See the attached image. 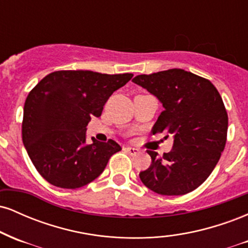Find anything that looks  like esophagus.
I'll return each instance as SVG.
<instances>
[{
	"label": "esophagus",
	"mask_w": 248,
	"mask_h": 248,
	"mask_svg": "<svg viewBox=\"0 0 248 248\" xmlns=\"http://www.w3.org/2000/svg\"><path fill=\"white\" fill-rule=\"evenodd\" d=\"M124 150H126L128 154H130V155H136V154L139 153V149H136V148L134 147H126Z\"/></svg>",
	"instance_id": "34e87169"
}]
</instances>
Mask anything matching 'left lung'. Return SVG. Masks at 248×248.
Listing matches in <instances>:
<instances>
[{
	"label": "left lung",
	"mask_w": 248,
	"mask_h": 248,
	"mask_svg": "<svg viewBox=\"0 0 248 248\" xmlns=\"http://www.w3.org/2000/svg\"><path fill=\"white\" fill-rule=\"evenodd\" d=\"M133 82L156 96L164 108L153 133L173 138L171 152L162 157L148 150L152 164L140 172L142 183L164 196L193 191L213 171L226 143L229 119L217 88L182 69L136 76Z\"/></svg>",
	"instance_id": "obj_1"
}]
</instances>
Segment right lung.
Returning <instances> with one entry per match:
<instances>
[{
  "mask_svg": "<svg viewBox=\"0 0 248 248\" xmlns=\"http://www.w3.org/2000/svg\"><path fill=\"white\" fill-rule=\"evenodd\" d=\"M132 77L57 71L32 88L24 104L22 139L43 178L62 189H78L101 175L121 147L113 140L104 143L93 138L88 144L86 126Z\"/></svg>",
  "mask_w": 248,
  "mask_h": 248,
  "instance_id": "right-lung-1",
  "label": "right lung"
}]
</instances>
